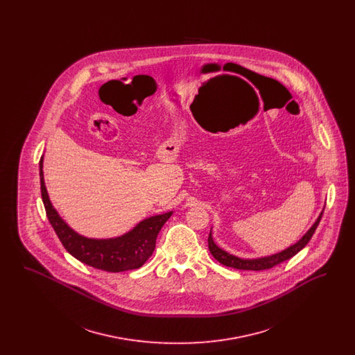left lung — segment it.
<instances>
[{
  "label": "left lung",
  "instance_id": "left-lung-1",
  "mask_svg": "<svg viewBox=\"0 0 355 355\" xmlns=\"http://www.w3.org/2000/svg\"><path fill=\"white\" fill-rule=\"evenodd\" d=\"M321 213L318 220H315V223L310 227V230L304 234L295 245L287 248L286 250L281 252V253L274 254L270 257H263V258H257V259H242V258H238L236 255H232V254L222 250L220 248H218L214 241H213V236L211 233L209 234L207 238V243H209V250L210 253L213 254V257L227 268H233V269H238V270H266V269H271L282 262H285L287 259H290L291 257H294L298 252H301L304 249V246L309 243V241L311 239V236L314 234L318 223L322 218Z\"/></svg>",
  "mask_w": 355,
  "mask_h": 355
}]
</instances>
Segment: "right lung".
Here are the masks:
<instances>
[{
    "mask_svg": "<svg viewBox=\"0 0 355 355\" xmlns=\"http://www.w3.org/2000/svg\"><path fill=\"white\" fill-rule=\"evenodd\" d=\"M41 197L46 210L48 220L61 243L69 254L100 270L119 272L141 268L155 249V241L159 230L169 220L171 211L154 216L139 222L133 230L123 236L110 239H93L77 234L62 220L51 206L42 171V158L40 159Z\"/></svg>",
    "mask_w": 355,
    "mask_h": 355,
    "instance_id": "obj_1",
    "label": "right lung"
}]
</instances>
